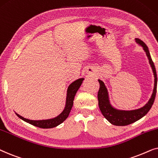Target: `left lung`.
Returning a JSON list of instances; mask_svg holds the SVG:
<instances>
[{"mask_svg":"<svg viewBox=\"0 0 158 158\" xmlns=\"http://www.w3.org/2000/svg\"><path fill=\"white\" fill-rule=\"evenodd\" d=\"M135 40L136 43L139 44L140 45H142L143 48H144V50L146 52L147 56H148L149 58V61H150V64L151 66H152L153 73H154L155 76L154 90H153V93L150 100L142 108L133 110H120L115 109L111 106L108 100V91H107L106 86H105L104 83L102 81L99 79L98 81L100 83V89H99L98 93L99 108H100L101 113L104 115V117L110 123H112V124L115 126H127L131 124V123H134V122L142 118L143 116H144L149 112V110L152 108V105L154 103L155 96H156L157 77L155 64L152 61V58H151L150 52H149L148 48L146 45V44L138 38H136Z\"/></svg>","mask_w":158,"mask_h":158,"instance_id":"1","label":"left lung"}]
</instances>
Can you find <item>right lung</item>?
Segmentation results:
<instances>
[{"label":"right lung","mask_w":158,"mask_h":158,"mask_svg":"<svg viewBox=\"0 0 158 158\" xmlns=\"http://www.w3.org/2000/svg\"><path fill=\"white\" fill-rule=\"evenodd\" d=\"M84 80L83 78L79 79L76 80L69 85L68 88V91H67V97H66V107H65L64 110L63 112L60 113L59 115L57 117L54 118L48 119V120H40V121H33V120L27 119L21 116L17 113H16V115L23 121L27 122V123H30V124L35 126V127L42 128V129H50V128H53L58 126L60 123H62L67 118H68L69 113L71 110V108L73 106V99H74L75 94L77 92L80 87V86L82 84Z\"/></svg>","instance_id":"1"}]
</instances>
